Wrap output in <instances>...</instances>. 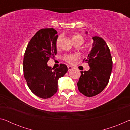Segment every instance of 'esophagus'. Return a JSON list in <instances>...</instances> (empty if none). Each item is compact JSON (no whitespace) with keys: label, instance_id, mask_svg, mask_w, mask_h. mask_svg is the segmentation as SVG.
<instances>
[{"label":"esophagus","instance_id":"obj_1","mask_svg":"<svg viewBox=\"0 0 130 130\" xmlns=\"http://www.w3.org/2000/svg\"><path fill=\"white\" fill-rule=\"evenodd\" d=\"M68 70H71L72 69H73V67H71V66L68 65Z\"/></svg>","mask_w":130,"mask_h":130}]
</instances>
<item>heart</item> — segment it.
<instances>
[{
  "label": "heart",
  "instance_id": "heart-1",
  "mask_svg": "<svg viewBox=\"0 0 130 130\" xmlns=\"http://www.w3.org/2000/svg\"><path fill=\"white\" fill-rule=\"evenodd\" d=\"M72 39H73V42L77 40H81L83 42V37L79 34H74L73 37H72ZM60 39H61V37L60 36L58 38H57L56 41L57 46H58L59 43H60ZM78 58H79V56L78 54L65 55V56H63V59H64V60L69 63H73L74 61L77 60Z\"/></svg>",
  "mask_w": 130,
  "mask_h": 130
}]
</instances>
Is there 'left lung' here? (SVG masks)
Returning a JSON list of instances; mask_svg holds the SVG:
<instances>
[{
  "instance_id": "obj_1",
  "label": "left lung",
  "mask_w": 130,
  "mask_h": 130,
  "mask_svg": "<svg viewBox=\"0 0 130 130\" xmlns=\"http://www.w3.org/2000/svg\"><path fill=\"white\" fill-rule=\"evenodd\" d=\"M92 39L93 43L91 52L86 60H84L88 63L90 69L81 72L77 83L79 91L87 97L94 96L104 90L112 69V58L106 42L98 36L93 37Z\"/></svg>"
}]
</instances>
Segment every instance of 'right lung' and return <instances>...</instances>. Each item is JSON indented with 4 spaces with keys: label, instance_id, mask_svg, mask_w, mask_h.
<instances>
[{
    "label": "right lung",
    "instance_id": "1",
    "mask_svg": "<svg viewBox=\"0 0 130 130\" xmlns=\"http://www.w3.org/2000/svg\"><path fill=\"white\" fill-rule=\"evenodd\" d=\"M57 31L54 28L39 30L31 39L24 55V77L30 89L39 98H51L58 89V80L68 71L61 64L56 69L47 65L51 57L57 54Z\"/></svg>",
    "mask_w": 130,
    "mask_h": 130
}]
</instances>
